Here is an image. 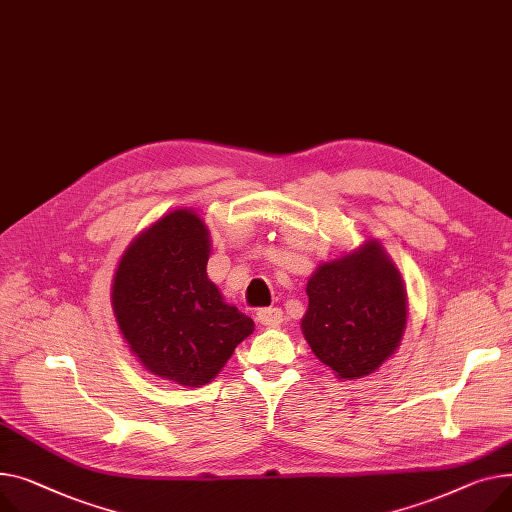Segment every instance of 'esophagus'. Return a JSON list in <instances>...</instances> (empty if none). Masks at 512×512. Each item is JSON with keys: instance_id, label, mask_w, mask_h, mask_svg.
I'll return each mask as SVG.
<instances>
[{"instance_id": "esophagus-1", "label": "esophagus", "mask_w": 512, "mask_h": 512, "mask_svg": "<svg viewBox=\"0 0 512 512\" xmlns=\"http://www.w3.org/2000/svg\"><path fill=\"white\" fill-rule=\"evenodd\" d=\"M257 321L265 327H278L284 321V313L278 306H269V309H261L257 313Z\"/></svg>"}]
</instances>
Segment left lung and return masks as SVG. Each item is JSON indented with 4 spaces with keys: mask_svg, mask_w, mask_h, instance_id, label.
<instances>
[{
    "mask_svg": "<svg viewBox=\"0 0 512 512\" xmlns=\"http://www.w3.org/2000/svg\"><path fill=\"white\" fill-rule=\"evenodd\" d=\"M302 333L339 379L377 370L399 346L407 323L401 276L377 241L317 267L306 284Z\"/></svg>",
    "mask_w": 512,
    "mask_h": 512,
    "instance_id": "8db88e82",
    "label": "left lung"
}]
</instances>
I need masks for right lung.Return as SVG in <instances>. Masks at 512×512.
<instances>
[{
  "instance_id": "1",
  "label": "right lung",
  "mask_w": 512,
  "mask_h": 512,
  "mask_svg": "<svg viewBox=\"0 0 512 512\" xmlns=\"http://www.w3.org/2000/svg\"><path fill=\"white\" fill-rule=\"evenodd\" d=\"M210 251L201 218L175 210L127 247L113 280V311L131 352L183 387L210 383L255 329L208 278Z\"/></svg>"
}]
</instances>
